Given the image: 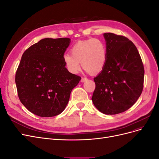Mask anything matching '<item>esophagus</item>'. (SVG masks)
Here are the masks:
<instances>
[{"label": "esophagus", "instance_id": "obj_1", "mask_svg": "<svg viewBox=\"0 0 159 159\" xmlns=\"http://www.w3.org/2000/svg\"><path fill=\"white\" fill-rule=\"evenodd\" d=\"M88 79L87 78H81V82H84V81H87Z\"/></svg>", "mask_w": 159, "mask_h": 159}]
</instances>
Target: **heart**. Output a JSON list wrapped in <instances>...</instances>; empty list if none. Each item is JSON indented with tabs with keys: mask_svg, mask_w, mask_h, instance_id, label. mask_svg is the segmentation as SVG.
<instances>
[{
	"mask_svg": "<svg viewBox=\"0 0 159 159\" xmlns=\"http://www.w3.org/2000/svg\"><path fill=\"white\" fill-rule=\"evenodd\" d=\"M70 53L64 54L63 61L71 74H77L80 71V62L86 71L96 74L103 68L106 61V48L97 38L77 42L71 47Z\"/></svg>",
	"mask_w": 159,
	"mask_h": 159,
	"instance_id": "heart-1",
	"label": "heart"
}]
</instances>
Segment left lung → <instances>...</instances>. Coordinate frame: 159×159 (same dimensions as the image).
<instances>
[{
  "mask_svg": "<svg viewBox=\"0 0 159 159\" xmlns=\"http://www.w3.org/2000/svg\"><path fill=\"white\" fill-rule=\"evenodd\" d=\"M107 57L102 71L93 78L92 102L100 112L115 115L135 103L143 89L145 70L139 51L127 38L105 33Z\"/></svg>",
  "mask_w": 159,
  "mask_h": 159,
  "instance_id": "obj_1",
  "label": "left lung"
}]
</instances>
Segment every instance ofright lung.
Instances as JSON below:
<instances>
[{
	"label": "right lung",
	"mask_w": 159,
	"mask_h": 159,
	"mask_svg": "<svg viewBox=\"0 0 159 159\" xmlns=\"http://www.w3.org/2000/svg\"><path fill=\"white\" fill-rule=\"evenodd\" d=\"M70 43L68 38H47L22 54L15 75L18 95L24 106L38 116L60 114L81 80L67 70L63 61Z\"/></svg>",
	"instance_id": "obj_1"
}]
</instances>
